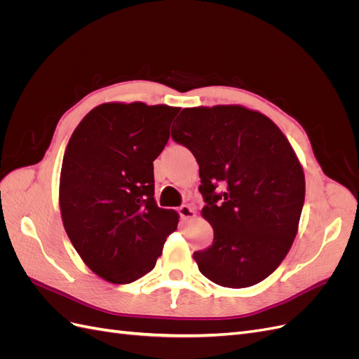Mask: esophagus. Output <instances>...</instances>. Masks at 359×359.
I'll return each mask as SVG.
<instances>
[{
	"label": "esophagus",
	"mask_w": 359,
	"mask_h": 359,
	"mask_svg": "<svg viewBox=\"0 0 359 359\" xmlns=\"http://www.w3.org/2000/svg\"><path fill=\"white\" fill-rule=\"evenodd\" d=\"M178 212L181 215L182 220H189V219H193L194 215H196V212H194V210L191 208L190 205H182L178 208Z\"/></svg>",
	"instance_id": "obj_1"
}]
</instances>
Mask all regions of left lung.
I'll use <instances>...</instances> for the list:
<instances>
[{"instance_id":"left-lung-1","label":"left lung","mask_w":359,"mask_h":359,"mask_svg":"<svg viewBox=\"0 0 359 359\" xmlns=\"http://www.w3.org/2000/svg\"><path fill=\"white\" fill-rule=\"evenodd\" d=\"M172 139L199 165L212 244L194 252L201 273L224 287L257 285L283 262L298 232L306 178L287 137L238 104L187 107Z\"/></svg>"}]
</instances>
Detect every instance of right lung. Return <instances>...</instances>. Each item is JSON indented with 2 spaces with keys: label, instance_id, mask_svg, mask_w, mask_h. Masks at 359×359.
I'll return each mask as SVG.
<instances>
[{
  "label": "right lung",
  "instance_id": "right-lung-1",
  "mask_svg": "<svg viewBox=\"0 0 359 359\" xmlns=\"http://www.w3.org/2000/svg\"><path fill=\"white\" fill-rule=\"evenodd\" d=\"M180 107L103 103L74 128L64 153L60 210L94 274L127 285L156 266L178 214L158 208L154 165Z\"/></svg>",
  "mask_w": 359,
  "mask_h": 359
}]
</instances>
